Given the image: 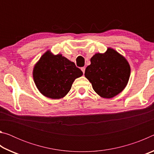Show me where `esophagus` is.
<instances>
[{"label":"esophagus","mask_w":154,"mask_h":154,"mask_svg":"<svg viewBox=\"0 0 154 154\" xmlns=\"http://www.w3.org/2000/svg\"><path fill=\"white\" fill-rule=\"evenodd\" d=\"M82 69V72H83V73L84 74V73H85V67H82V69Z\"/></svg>","instance_id":"esophagus-1"}]
</instances>
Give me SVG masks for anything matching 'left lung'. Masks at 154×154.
Listing matches in <instances>:
<instances>
[{"instance_id": "obj_1", "label": "left lung", "mask_w": 154, "mask_h": 154, "mask_svg": "<svg viewBox=\"0 0 154 154\" xmlns=\"http://www.w3.org/2000/svg\"><path fill=\"white\" fill-rule=\"evenodd\" d=\"M90 62L85 69V77L100 97L113 98L126 87L130 66L125 57L116 50L108 48L105 53L95 54Z\"/></svg>"}]
</instances>
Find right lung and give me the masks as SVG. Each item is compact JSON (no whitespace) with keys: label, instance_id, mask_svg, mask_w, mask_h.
Listing matches in <instances>:
<instances>
[{"label":"right lung","instance_id":"right-lung-1","mask_svg":"<svg viewBox=\"0 0 154 154\" xmlns=\"http://www.w3.org/2000/svg\"><path fill=\"white\" fill-rule=\"evenodd\" d=\"M83 75V72L62 54L54 55L48 50L33 68L34 82L42 94L51 99L64 98L72 83Z\"/></svg>","mask_w":154,"mask_h":154}]
</instances>
